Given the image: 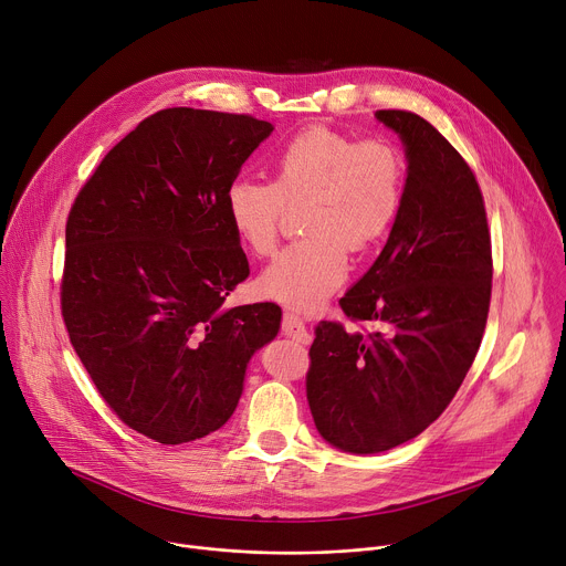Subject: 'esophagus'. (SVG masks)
<instances>
[{
    "mask_svg": "<svg viewBox=\"0 0 566 566\" xmlns=\"http://www.w3.org/2000/svg\"><path fill=\"white\" fill-rule=\"evenodd\" d=\"M281 331H283V335H287V337H292V339H296V342H301V344H308V342H311V333L306 331V324H303L301 317L294 315V313H290V311L283 313Z\"/></svg>",
    "mask_w": 566,
    "mask_h": 566,
    "instance_id": "1",
    "label": "esophagus"
}]
</instances>
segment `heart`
Listing matches in <instances>:
<instances>
[{
    "label": "heart",
    "mask_w": 566,
    "mask_h": 566,
    "mask_svg": "<svg viewBox=\"0 0 566 566\" xmlns=\"http://www.w3.org/2000/svg\"><path fill=\"white\" fill-rule=\"evenodd\" d=\"M272 181L238 179L227 190V214L240 244L268 258L279 244L287 206H301L306 231L260 274L258 290L298 311H313L342 285L349 251L376 247L403 206L406 163L385 138L356 140L311 126L270 158Z\"/></svg>",
    "instance_id": "1"
}]
</instances>
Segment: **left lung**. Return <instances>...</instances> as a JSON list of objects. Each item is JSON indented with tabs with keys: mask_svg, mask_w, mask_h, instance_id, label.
Instances as JSON below:
<instances>
[{
	"mask_svg": "<svg viewBox=\"0 0 566 566\" xmlns=\"http://www.w3.org/2000/svg\"><path fill=\"white\" fill-rule=\"evenodd\" d=\"M408 156L403 206L376 263L342 298L346 331L322 322L306 397L322 438L380 453L453 401L481 346L492 298V238L481 186L458 149L410 111H378Z\"/></svg>",
	"mask_w": 566,
	"mask_h": 566,
	"instance_id": "obj_1",
	"label": "left lung"
}]
</instances>
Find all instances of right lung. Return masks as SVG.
<instances>
[{
    "label": "right lung",
    "mask_w": 566,
    "mask_h": 566,
    "mask_svg": "<svg viewBox=\"0 0 566 566\" xmlns=\"http://www.w3.org/2000/svg\"><path fill=\"white\" fill-rule=\"evenodd\" d=\"M272 128L238 113L158 111L104 156L70 208V342L117 419L154 442L222 428L249 358L279 333L276 303L224 308L249 276L227 190Z\"/></svg>",
    "instance_id": "right-lung-1"
}]
</instances>
